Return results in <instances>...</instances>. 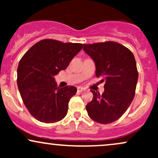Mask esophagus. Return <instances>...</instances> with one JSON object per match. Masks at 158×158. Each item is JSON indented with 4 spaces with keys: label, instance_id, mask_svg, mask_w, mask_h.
Masks as SVG:
<instances>
[{
    "label": "esophagus",
    "instance_id": "obj_1",
    "mask_svg": "<svg viewBox=\"0 0 158 158\" xmlns=\"http://www.w3.org/2000/svg\"><path fill=\"white\" fill-rule=\"evenodd\" d=\"M85 88H81V87H78L77 88V91L79 92V93H81V92L85 91Z\"/></svg>",
    "mask_w": 158,
    "mask_h": 158
}]
</instances>
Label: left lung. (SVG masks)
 <instances>
[{
	"label": "left lung",
	"mask_w": 158,
	"mask_h": 158,
	"mask_svg": "<svg viewBox=\"0 0 158 158\" xmlns=\"http://www.w3.org/2000/svg\"><path fill=\"white\" fill-rule=\"evenodd\" d=\"M96 65V76L104 81V93L94 94L86 110L95 122L108 124L120 118L133 100L138 79L133 53L123 45L106 41L83 45Z\"/></svg>",
	"instance_id": "1"
}]
</instances>
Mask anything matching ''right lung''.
Wrapping results in <instances>:
<instances>
[{"label": "right lung", "instance_id": "right-lung-1", "mask_svg": "<svg viewBox=\"0 0 158 158\" xmlns=\"http://www.w3.org/2000/svg\"><path fill=\"white\" fill-rule=\"evenodd\" d=\"M82 44L44 39L23 55L18 67L17 84L30 114L40 122L53 123L67 115L68 102L77 89L57 87L55 77L65 70Z\"/></svg>", "mask_w": 158, "mask_h": 158}]
</instances>
